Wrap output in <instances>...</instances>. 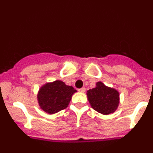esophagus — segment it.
Listing matches in <instances>:
<instances>
[{"label": "esophagus", "instance_id": "esophagus-1", "mask_svg": "<svg viewBox=\"0 0 153 153\" xmlns=\"http://www.w3.org/2000/svg\"><path fill=\"white\" fill-rule=\"evenodd\" d=\"M78 91L80 92V93H84V92L86 91V89H85V87H82V88L79 89V90H78Z\"/></svg>", "mask_w": 153, "mask_h": 153}]
</instances>
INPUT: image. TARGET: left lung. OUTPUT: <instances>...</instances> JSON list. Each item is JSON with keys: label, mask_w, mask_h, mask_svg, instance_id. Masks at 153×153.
I'll return each instance as SVG.
<instances>
[{"label": "left lung", "mask_w": 153, "mask_h": 153, "mask_svg": "<svg viewBox=\"0 0 153 153\" xmlns=\"http://www.w3.org/2000/svg\"><path fill=\"white\" fill-rule=\"evenodd\" d=\"M87 98L94 110L103 115L114 113L120 103V93L117 90L98 82L95 88L86 93Z\"/></svg>", "instance_id": "obj_1"}]
</instances>
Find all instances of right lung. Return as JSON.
<instances>
[{
	"label": "right lung",
	"instance_id": "1",
	"mask_svg": "<svg viewBox=\"0 0 153 153\" xmlns=\"http://www.w3.org/2000/svg\"><path fill=\"white\" fill-rule=\"evenodd\" d=\"M76 90L63 81L56 80L41 86L37 94L40 107L48 114H53L68 106Z\"/></svg>",
	"mask_w": 153,
	"mask_h": 153
}]
</instances>
